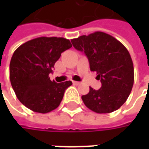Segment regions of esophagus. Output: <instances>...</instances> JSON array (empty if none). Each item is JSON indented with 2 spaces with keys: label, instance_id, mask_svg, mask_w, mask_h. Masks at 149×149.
I'll use <instances>...</instances> for the list:
<instances>
[{
  "label": "esophagus",
  "instance_id": "34e87169",
  "mask_svg": "<svg viewBox=\"0 0 149 149\" xmlns=\"http://www.w3.org/2000/svg\"><path fill=\"white\" fill-rule=\"evenodd\" d=\"M72 83H73L75 85H79V84H80V82H78V81H72Z\"/></svg>",
  "mask_w": 149,
  "mask_h": 149
}]
</instances>
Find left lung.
Segmentation results:
<instances>
[{
	"label": "left lung",
	"mask_w": 149,
	"mask_h": 149,
	"mask_svg": "<svg viewBox=\"0 0 149 149\" xmlns=\"http://www.w3.org/2000/svg\"><path fill=\"white\" fill-rule=\"evenodd\" d=\"M72 45L87 56L90 70L97 72L101 88L82 96L85 106L97 113H109L120 109L130 95L134 83L131 56L124 45L103 32H95L71 40Z\"/></svg>",
	"instance_id": "8db88e82"
}]
</instances>
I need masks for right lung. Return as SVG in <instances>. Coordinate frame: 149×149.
<instances>
[{"instance_id": "obj_1", "label": "right lung", "mask_w": 149, "mask_h": 149, "mask_svg": "<svg viewBox=\"0 0 149 149\" xmlns=\"http://www.w3.org/2000/svg\"><path fill=\"white\" fill-rule=\"evenodd\" d=\"M70 40L63 37H37L15 50L9 65V78L18 100L32 111L47 113L61 102L68 81L56 83L49 75L61 53L70 49Z\"/></svg>"}]
</instances>
